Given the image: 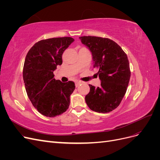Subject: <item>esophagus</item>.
<instances>
[{"label":"esophagus","mask_w":160,"mask_h":160,"mask_svg":"<svg viewBox=\"0 0 160 160\" xmlns=\"http://www.w3.org/2000/svg\"><path fill=\"white\" fill-rule=\"evenodd\" d=\"M81 83H83V82L81 81H77L75 82V85H76V87H77V86H79Z\"/></svg>","instance_id":"34e87169"}]
</instances>
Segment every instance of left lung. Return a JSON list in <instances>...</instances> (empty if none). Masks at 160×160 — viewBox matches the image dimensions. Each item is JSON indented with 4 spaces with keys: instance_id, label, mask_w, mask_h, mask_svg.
Listing matches in <instances>:
<instances>
[{
    "instance_id": "8db88e82",
    "label": "left lung",
    "mask_w": 160,
    "mask_h": 160,
    "mask_svg": "<svg viewBox=\"0 0 160 160\" xmlns=\"http://www.w3.org/2000/svg\"><path fill=\"white\" fill-rule=\"evenodd\" d=\"M93 57V67L98 68L101 86L91 85L85 102L92 111L109 113L117 108L126 93L131 72L127 55L119 45L108 38L79 37Z\"/></svg>"
}]
</instances>
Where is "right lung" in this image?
<instances>
[{"instance_id": "1", "label": "right lung", "mask_w": 160, "mask_h": 160, "mask_svg": "<svg viewBox=\"0 0 160 160\" xmlns=\"http://www.w3.org/2000/svg\"><path fill=\"white\" fill-rule=\"evenodd\" d=\"M74 41L71 37L41 40L27 54L22 75L27 93L34 107L46 117L59 115L69 107L75 83L55 80L53 71L62 64V53Z\"/></svg>"}]
</instances>
